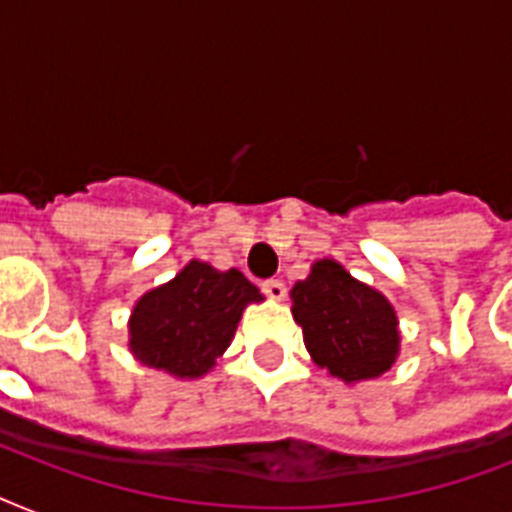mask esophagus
Wrapping results in <instances>:
<instances>
[{
    "instance_id": "obj_1",
    "label": "esophagus",
    "mask_w": 512,
    "mask_h": 512,
    "mask_svg": "<svg viewBox=\"0 0 512 512\" xmlns=\"http://www.w3.org/2000/svg\"><path fill=\"white\" fill-rule=\"evenodd\" d=\"M263 292L265 297H271V300H284V297H287V287H284V281L279 279H265Z\"/></svg>"
}]
</instances>
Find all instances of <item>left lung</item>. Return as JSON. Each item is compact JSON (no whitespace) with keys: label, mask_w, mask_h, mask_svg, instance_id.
<instances>
[{"label":"left lung","mask_w":512,"mask_h":512,"mask_svg":"<svg viewBox=\"0 0 512 512\" xmlns=\"http://www.w3.org/2000/svg\"><path fill=\"white\" fill-rule=\"evenodd\" d=\"M292 316L313 361L340 380H369L396 361L398 321L390 303L335 260H319L308 279L297 281Z\"/></svg>","instance_id":"obj_1"}]
</instances>
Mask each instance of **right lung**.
Wrapping results in <instances>:
<instances>
[{
  "instance_id": "add662e5",
  "label": "right lung",
  "mask_w": 512,
  "mask_h": 512,
  "mask_svg": "<svg viewBox=\"0 0 512 512\" xmlns=\"http://www.w3.org/2000/svg\"><path fill=\"white\" fill-rule=\"evenodd\" d=\"M263 300L236 268L215 271L191 260L170 284L151 289L132 311L130 350L146 366L201 377L231 345L241 311Z\"/></svg>"
}]
</instances>
